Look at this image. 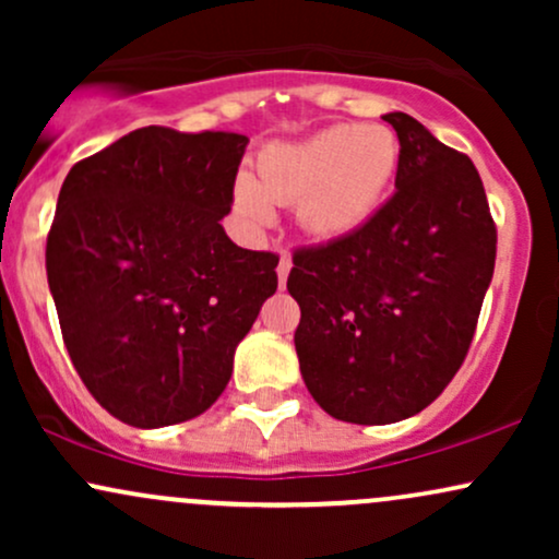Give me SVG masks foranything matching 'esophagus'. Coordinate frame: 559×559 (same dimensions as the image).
Wrapping results in <instances>:
<instances>
[{
  "mask_svg": "<svg viewBox=\"0 0 559 559\" xmlns=\"http://www.w3.org/2000/svg\"><path fill=\"white\" fill-rule=\"evenodd\" d=\"M288 271H292V258H288L286 252H281V262H278V281H281V286L286 284Z\"/></svg>",
  "mask_w": 559,
  "mask_h": 559,
  "instance_id": "esophagus-1",
  "label": "esophagus"
}]
</instances>
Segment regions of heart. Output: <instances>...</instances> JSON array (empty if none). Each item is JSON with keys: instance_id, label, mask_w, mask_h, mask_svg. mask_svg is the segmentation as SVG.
Returning a JSON list of instances; mask_svg holds the SVG:
<instances>
[{"instance_id": "obj_1", "label": "heart", "mask_w": 559, "mask_h": 559, "mask_svg": "<svg viewBox=\"0 0 559 559\" xmlns=\"http://www.w3.org/2000/svg\"><path fill=\"white\" fill-rule=\"evenodd\" d=\"M402 146L386 126H331L258 157V183L241 176L236 207L254 221L271 202L297 204L299 226L316 239H346L373 221L400 170Z\"/></svg>"}]
</instances>
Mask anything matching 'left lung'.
I'll list each match as a JSON object with an SVG mask.
<instances>
[{
  "label": "left lung",
  "instance_id": "8db88e82",
  "mask_svg": "<svg viewBox=\"0 0 559 559\" xmlns=\"http://www.w3.org/2000/svg\"><path fill=\"white\" fill-rule=\"evenodd\" d=\"M396 191L346 239L294 249L286 288L307 391L336 420L418 415L465 362L497 260L476 165L404 112Z\"/></svg>",
  "mask_w": 559,
  "mask_h": 559
}]
</instances>
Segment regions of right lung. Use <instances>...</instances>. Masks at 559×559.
<instances>
[{
  "label": "right lung",
  "instance_id": "add662e5",
  "mask_svg": "<svg viewBox=\"0 0 559 559\" xmlns=\"http://www.w3.org/2000/svg\"><path fill=\"white\" fill-rule=\"evenodd\" d=\"M247 136L146 126L70 168L47 236L62 342L107 413L136 428L202 415L278 288V254L223 230Z\"/></svg>",
  "mask_w": 559,
  "mask_h": 559
}]
</instances>
